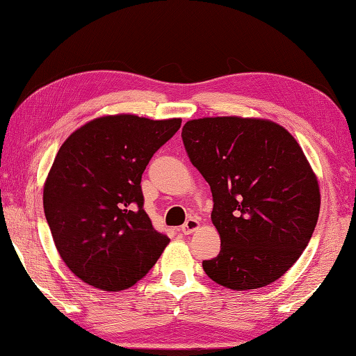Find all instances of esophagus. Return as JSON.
Returning <instances> with one entry per match:
<instances>
[{"label":"esophagus","instance_id":"34e87169","mask_svg":"<svg viewBox=\"0 0 356 356\" xmlns=\"http://www.w3.org/2000/svg\"><path fill=\"white\" fill-rule=\"evenodd\" d=\"M197 229H200V221L195 218H190V220H186L185 225L182 226V234L188 236V234H193L195 231H197Z\"/></svg>","mask_w":356,"mask_h":356}]
</instances>
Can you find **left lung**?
<instances>
[{"label":"left lung","mask_w":356,"mask_h":356,"mask_svg":"<svg viewBox=\"0 0 356 356\" xmlns=\"http://www.w3.org/2000/svg\"><path fill=\"white\" fill-rule=\"evenodd\" d=\"M182 140L212 190L221 238L204 272L232 291L272 284L308 246L321 210L317 177L300 144L280 124L238 116L188 120Z\"/></svg>","instance_id":"obj_1"}]
</instances>
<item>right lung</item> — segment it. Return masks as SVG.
I'll return each instance as SVG.
<instances>
[{
    "mask_svg": "<svg viewBox=\"0 0 356 356\" xmlns=\"http://www.w3.org/2000/svg\"><path fill=\"white\" fill-rule=\"evenodd\" d=\"M182 119L114 114L89 120L59 147L44 185V210L70 272L118 292L149 273L170 243L144 212L141 177Z\"/></svg>",
    "mask_w": 356,
    "mask_h": 356,
    "instance_id": "add662e5",
    "label": "right lung"
}]
</instances>
